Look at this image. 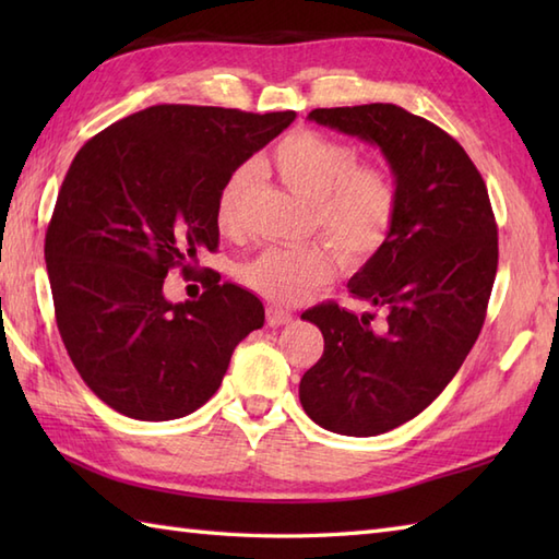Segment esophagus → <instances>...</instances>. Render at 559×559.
I'll return each instance as SVG.
<instances>
[{"instance_id":"34e87169","label":"esophagus","mask_w":559,"mask_h":559,"mask_svg":"<svg viewBox=\"0 0 559 559\" xmlns=\"http://www.w3.org/2000/svg\"><path fill=\"white\" fill-rule=\"evenodd\" d=\"M266 322H269V326H286L293 322V314L288 310H283V307H278V305H269Z\"/></svg>"}]
</instances>
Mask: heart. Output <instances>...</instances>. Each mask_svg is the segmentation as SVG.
Here are the masks:
<instances>
[{"label": "heart", "instance_id": "b5f03b06", "mask_svg": "<svg viewBox=\"0 0 559 559\" xmlns=\"http://www.w3.org/2000/svg\"><path fill=\"white\" fill-rule=\"evenodd\" d=\"M269 165L283 185L312 201V223L346 264H365L386 245L399 213V187L384 165L355 163L353 146L314 129L283 136L269 153ZM252 185V165H240L225 177L216 197L223 233L240 230ZM335 253L319 240L266 247L245 261L237 276L271 302H298L336 276Z\"/></svg>", "mask_w": 559, "mask_h": 559}]
</instances>
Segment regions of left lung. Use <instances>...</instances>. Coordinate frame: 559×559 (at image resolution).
Wrapping results in <instances>:
<instances>
[{
  "label": "left lung",
  "mask_w": 559,
  "mask_h": 559,
  "mask_svg": "<svg viewBox=\"0 0 559 559\" xmlns=\"http://www.w3.org/2000/svg\"><path fill=\"white\" fill-rule=\"evenodd\" d=\"M310 120L382 148L399 187L386 245L348 281L353 298L384 312L322 302L302 319L324 353L300 379V403L324 430L374 437L442 394L476 343L497 273L488 187L444 129L391 103L317 108Z\"/></svg>",
  "instance_id": "left-lung-1"
}]
</instances>
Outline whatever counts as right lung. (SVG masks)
Wrapping results in <instances>:
<instances>
[{"instance_id":"add662e5","label":"right lung","mask_w":559,"mask_h":559,"mask_svg":"<svg viewBox=\"0 0 559 559\" xmlns=\"http://www.w3.org/2000/svg\"><path fill=\"white\" fill-rule=\"evenodd\" d=\"M295 112L153 105L71 160L45 233L55 319L86 386L134 420H175L216 394L237 343L264 326L257 295L199 271L216 252L218 189ZM170 267L199 301L170 304Z\"/></svg>"}]
</instances>
